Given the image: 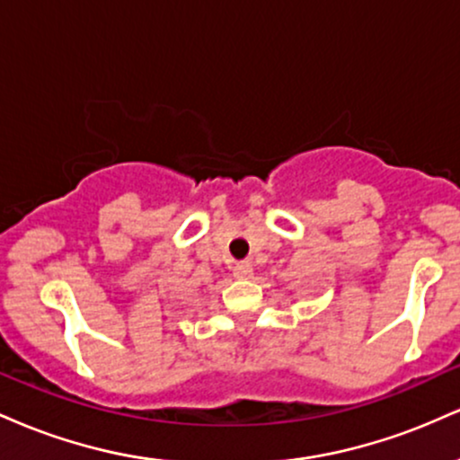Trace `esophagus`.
<instances>
[{"label":"esophagus","instance_id":"obj_1","mask_svg":"<svg viewBox=\"0 0 460 460\" xmlns=\"http://www.w3.org/2000/svg\"><path fill=\"white\" fill-rule=\"evenodd\" d=\"M234 277L235 279H251L252 277L251 261H237L234 266Z\"/></svg>","mask_w":460,"mask_h":460}]
</instances>
